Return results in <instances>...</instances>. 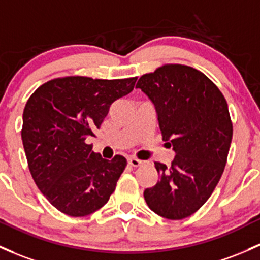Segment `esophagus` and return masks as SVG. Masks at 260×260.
<instances>
[{
	"mask_svg": "<svg viewBox=\"0 0 260 260\" xmlns=\"http://www.w3.org/2000/svg\"><path fill=\"white\" fill-rule=\"evenodd\" d=\"M128 164H129L131 167L137 168V167H141V165L143 164V161L139 160V159L137 158H128Z\"/></svg>",
	"mask_w": 260,
	"mask_h": 260,
	"instance_id": "obj_1",
	"label": "esophagus"
}]
</instances>
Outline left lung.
Listing matches in <instances>:
<instances>
[{
	"label": "left lung",
	"instance_id": "8db88e82",
	"mask_svg": "<svg viewBox=\"0 0 260 260\" xmlns=\"http://www.w3.org/2000/svg\"><path fill=\"white\" fill-rule=\"evenodd\" d=\"M136 87L152 100L162 139L176 153L172 167L154 162L159 180L144 200L161 217L186 218L209 200L226 167L233 135L227 101L204 73L181 64L144 74Z\"/></svg>",
	"mask_w": 260,
	"mask_h": 260
}]
</instances>
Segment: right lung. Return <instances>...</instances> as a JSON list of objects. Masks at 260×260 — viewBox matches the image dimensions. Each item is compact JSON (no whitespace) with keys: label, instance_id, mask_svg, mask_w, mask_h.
<instances>
[{"label":"right lung","instance_id":"right-lung-1","mask_svg":"<svg viewBox=\"0 0 260 260\" xmlns=\"http://www.w3.org/2000/svg\"><path fill=\"white\" fill-rule=\"evenodd\" d=\"M136 81L65 76L44 82L28 99L21 131L28 168L43 195L65 215H91L115 191L127 160H106L85 141Z\"/></svg>","mask_w":260,"mask_h":260}]
</instances>
